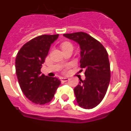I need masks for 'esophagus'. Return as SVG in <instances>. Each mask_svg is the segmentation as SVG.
<instances>
[{"label": "esophagus", "mask_w": 131, "mask_h": 131, "mask_svg": "<svg viewBox=\"0 0 131 131\" xmlns=\"http://www.w3.org/2000/svg\"><path fill=\"white\" fill-rule=\"evenodd\" d=\"M60 80H61V81L62 82H66V81H68L69 79L67 78V77H61L60 78Z\"/></svg>", "instance_id": "esophagus-1"}]
</instances>
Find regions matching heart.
<instances>
[{
    "instance_id": "1",
    "label": "heart",
    "mask_w": 131,
    "mask_h": 131,
    "mask_svg": "<svg viewBox=\"0 0 131 131\" xmlns=\"http://www.w3.org/2000/svg\"><path fill=\"white\" fill-rule=\"evenodd\" d=\"M60 47H61V48H62V49L63 50L68 49V48H73L72 44H71V42H68V41H66V42H62V43L61 44V45H60Z\"/></svg>"
}]
</instances>
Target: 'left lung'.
I'll list each match as a JSON object with an SVG mask.
<instances>
[{"label":"left lung","mask_w":131,"mask_h":131,"mask_svg":"<svg viewBox=\"0 0 131 131\" xmlns=\"http://www.w3.org/2000/svg\"><path fill=\"white\" fill-rule=\"evenodd\" d=\"M63 36L77 42L81 48L80 67L84 69L86 78L79 79L74 89L77 102L83 108L92 109L104 98L110 81L108 54L98 40L87 33L77 32Z\"/></svg>","instance_id":"left-lung-1"}]
</instances>
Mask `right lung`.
Listing matches in <instances>:
<instances>
[{"mask_svg": "<svg viewBox=\"0 0 131 131\" xmlns=\"http://www.w3.org/2000/svg\"><path fill=\"white\" fill-rule=\"evenodd\" d=\"M59 35H42L26 42L17 54L16 73L24 95L36 104L50 102L61 82L41 73L40 69L52 44Z\"/></svg>", "mask_w": 131, "mask_h": 131, "instance_id": "1", "label": "right lung"}]
</instances>
